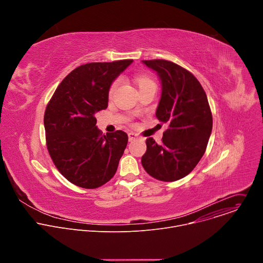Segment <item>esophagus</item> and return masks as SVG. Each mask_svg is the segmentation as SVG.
Listing matches in <instances>:
<instances>
[{
	"mask_svg": "<svg viewBox=\"0 0 263 263\" xmlns=\"http://www.w3.org/2000/svg\"><path fill=\"white\" fill-rule=\"evenodd\" d=\"M128 136H129V140H130V141H132V140H134V139H136V138L138 137L137 134H135V133H133V132L128 133Z\"/></svg>",
	"mask_w": 263,
	"mask_h": 263,
	"instance_id": "esophagus-1",
	"label": "esophagus"
}]
</instances>
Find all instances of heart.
Masks as SVG:
<instances>
[{
    "label": "heart",
    "mask_w": 263,
    "mask_h": 263,
    "mask_svg": "<svg viewBox=\"0 0 263 263\" xmlns=\"http://www.w3.org/2000/svg\"><path fill=\"white\" fill-rule=\"evenodd\" d=\"M136 80H137V83H138V86H139V87H140V86H143V85H145V84H147V83H153V81H152L151 79L145 77V76H138V77L136 78ZM118 85H119V80L115 81L114 83L111 84V86H110V88H109V96H112V93L115 92V90H116V88L118 87Z\"/></svg>",
    "instance_id": "b5f03b06"
}]
</instances>
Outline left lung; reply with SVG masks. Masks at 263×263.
I'll return each mask as SVG.
<instances>
[{"label": "left lung", "mask_w": 263, "mask_h": 263, "mask_svg": "<svg viewBox=\"0 0 263 263\" xmlns=\"http://www.w3.org/2000/svg\"><path fill=\"white\" fill-rule=\"evenodd\" d=\"M161 80L157 119L168 125L157 143L146 139L141 157L145 172L153 178L173 182L189 175L203 157L212 131V115L207 96L194 74L167 60H142Z\"/></svg>", "instance_id": "8db88e82"}]
</instances>
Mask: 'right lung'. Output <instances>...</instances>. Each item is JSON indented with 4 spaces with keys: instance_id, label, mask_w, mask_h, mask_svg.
Returning a JSON list of instances; mask_svg holds the SVG:
<instances>
[{
    "instance_id": "obj_1",
    "label": "right lung",
    "mask_w": 263,
    "mask_h": 263,
    "mask_svg": "<svg viewBox=\"0 0 263 263\" xmlns=\"http://www.w3.org/2000/svg\"><path fill=\"white\" fill-rule=\"evenodd\" d=\"M133 60L91 62L70 71L56 88L45 112L49 154L70 183L93 190L115 176L128 143L118 130L102 135L96 114L108 106L109 88Z\"/></svg>"
}]
</instances>
